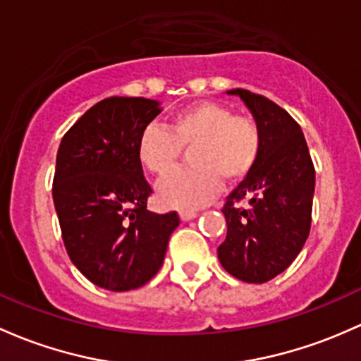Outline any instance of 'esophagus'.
Listing matches in <instances>:
<instances>
[{
	"mask_svg": "<svg viewBox=\"0 0 361 361\" xmlns=\"http://www.w3.org/2000/svg\"><path fill=\"white\" fill-rule=\"evenodd\" d=\"M197 216H199V212L197 211H180L181 221H190V219L197 218Z\"/></svg>",
	"mask_w": 361,
	"mask_h": 361,
	"instance_id": "34e87169",
	"label": "esophagus"
}]
</instances>
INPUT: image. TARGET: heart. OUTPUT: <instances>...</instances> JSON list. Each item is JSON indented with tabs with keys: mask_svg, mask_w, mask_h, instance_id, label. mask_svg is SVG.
I'll return each mask as SVG.
<instances>
[{
	"mask_svg": "<svg viewBox=\"0 0 361 361\" xmlns=\"http://www.w3.org/2000/svg\"><path fill=\"white\" fill-rule=\"evenodd\" d=\"M190 149L193 168L178 171L159 187L164 206L197 209L214 199L223 180L237 183L247 178L259 157L261 131L226 105L200 102L178 112L169 131L149 126L138 140L140 161L157 178L173 173L183 150Z\"/></svg>",
	"mask_w": 361,
	"mask_h": 361,
	"instance_id": "b5f03b06",
	"label": "heart"
}]
</instances>
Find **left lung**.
<instances>
[{
  "mask_svg": "<svg viewBox=\"0 0 361 361\" xmlns=\"http://www.w3.org/2000/svg\"><path fill=\"white\" fill-rule=\"evenodd\" d=\"M244 102L261 131L256 166L226 197L221 267L235 279L264 283L290 267L310 235L314 168L301 126L261 94L230 90ZM245 202L247 208H240Z\"/></svg>",
  "mask_w": 361,
  "mask_h": 361,
  "instance_id": "left-lung-1",
  "label": "left lung"
}]
</instances>
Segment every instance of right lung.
I'll return each instance as SVG.
<instances>
[{
	"mask_svg": "<svg viewBox=\"0 0 361 361\" xmlns=\"http://www.w3.org/2000/svg\"><path fill=\"white\" fill-rule=\"evenodd\" d=\"M162 112L157 100L112 97L98 102L62 138L53 202L63 244L90 282L112 292L145 286L164 261L176 212L147 209L152 193L138 140Z\"/></svg>",
	"mask_w": 361,
	"mask_h": 361,
	"instance_id": "right-lung-1",
	"label": "right lung"
}]
</instances>
